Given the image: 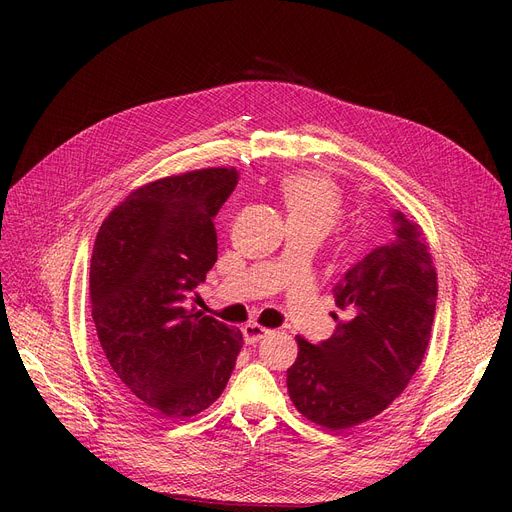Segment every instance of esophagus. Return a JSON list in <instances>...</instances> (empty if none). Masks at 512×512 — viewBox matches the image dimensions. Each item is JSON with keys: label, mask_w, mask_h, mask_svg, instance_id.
Instances as JSON below:
<instances>
[{"label": "esophagus", "mask_w": 512, "mask_h": 512, "mask_svg": "<svg viewBox=\"0 0 512 512\" xmlns=\"http://www.w3.org/2000/svg\"><path fill=\"white\" fill-rule=\"evenodd\" d=\"M270 332H272V330H265V328H261V326H257V324H247L245 328H242V336H245V340H247L249 344L259 342L261 338H265Z\"/></svg>", "instance_id": "34e87169"}]
</instances>
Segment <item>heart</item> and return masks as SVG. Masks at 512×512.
<instances>
[{"mask_svg":"<svg viewBox=\"0 0 512 512\" xmlns=\"http://www.w3.org/2000/svg\"><path fill=\"white\" fill-rule=\"evenodd\" d=\"M288 224H309L328 232L338 220L342 197L336 184L319 174H288L278 184Z\"/></svg>","mask_w":512,"mask_h":512,"instance_id":"heart-1","label":"heart"}]
</instances>
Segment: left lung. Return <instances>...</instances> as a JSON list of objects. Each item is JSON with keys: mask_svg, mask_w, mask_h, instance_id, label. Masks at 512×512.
I'll use <instances>...</instances> for the list:
<instances>
[{"mask_svg": "<svg viewBox=\"0 0 512 512\" xmlns=\"http://www.w3.org/2000/svg\"><path fill=\"white\" fill-rule=\"evenodd\" d=\"M394 238L348 267L334 286L346 313L317 344L299 336L288 394L307 419L328 429L359 425L407 388L432 334L438 282L423 232L392 209Z\"/></svg>", "mask_w": 512, "mask_h": 512, "instance_id": "left-lung-1", "label": "left lung"}]
</instances>
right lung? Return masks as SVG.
Segmentation results:
<instances>
[{"instance_id":"obj_1","label":"right lung","mask_w":512,"mask_h":512,"mask_svg":"<svg viewBox=\"0 0 512 512\" xmlns=\"http://www.w3.org/2000/svg\"><path fill=\"white\" fill-rule=\"evenodd\" d=\"M236 178L234 168H207L149 182L107 215L95 240L91 307L103 357L159 417L213 405L240 353L238 328L191 305L218 261L213 218Z\"/></svg>"}]
</instances>
